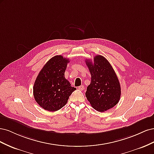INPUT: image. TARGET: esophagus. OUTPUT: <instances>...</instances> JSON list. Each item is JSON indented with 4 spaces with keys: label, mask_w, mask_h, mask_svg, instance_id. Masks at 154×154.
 I'll return each mask as SVG.
<instances>
[{
    "label": "esophagus",
    "mask_w": 154,
    "mask_h": 154,
    "mask_svg": "<svg viewBox=\"0 0 154 154\" xmlns=\"http://www.w3.org/2000/svg\"><path fill=\"white\" fill-rule=\"evenodd\" d=\"M78 88L79 90L83 91V88H84V86H83V85H80V86H79V87H78Z\"/></svg>",
    "instance_id": "obj_1"
}]
</instances>
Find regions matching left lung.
Segmentation results:
<instances>
[{
  "label": "left lung",
  "instance_id": "obj_1",
  "mask_svg": "<svg viewBox=\"0 0 154 154\" xmlns=\"http://www.w3.org/2000/svg\"><path fill=\"white\" fill-rule=\"evenodd\" d=\"M91 74V82L85 96L91 105L99 112L106 111L117 104L121 96V87L117 75L104 57L96 55L93 63L85 60Z\"/></svg>",
  "mask_w": 154,
  "mask_h": 154
}]
</instances>
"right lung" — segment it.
I'll list each match as a JSON object with an SVG mask.
<instances>
[{
    "instance_id": "obj_1",
    "label": "right lung",
    "mask_w": 154,
    "mask_h": 154,
    "mask_svg": "<svg viewBox=\"0 0 154 154\" xmlns=\"http://www.w3.org/2000/svg\"><path fill=\"white\" fill-rule=\"evenodd\" d=\"M69 62V59L62 55L54 56L45 64L37 76L33 96L37 103L44 109L54 112L62 109L76 89L65 78Z\"/></svg>"
}]
</instances>
